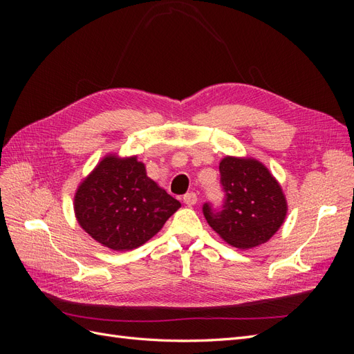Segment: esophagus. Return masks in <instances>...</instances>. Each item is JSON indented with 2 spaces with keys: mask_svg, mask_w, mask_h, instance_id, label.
<instances>
[{
  "mask_svg": "<svg viewBox=\"0 0 354 354\" xmlns=\"http://www.w3.org/2000/svg\"><path fill=\"white\" fill-rule=\"evenodd\" d=\"M196 201H198V196H196V194H194V192H190V194H186L185 196H183V202L186 203V205H195L196 203Z\"/></svg>",
  "mask_w": 354,
  "mask_h": 354,
  "instance_id": "esophagus-1",
  "label": "esophagus"
}]
</instances>
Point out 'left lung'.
Listing matches in <instances>:
<instances>
[{
  "instance_id": "1",
  "label": "left lung",
  "mask_w": 354,
  "mask_h": 354,
  "mask_svg": "<svg viewBox=\"0 0 354 354\" xmlns=\"http://www.w3.org/2000/svg\"><path fill=\"white\" fill-rule=\"evenodd\" d=\"M221 205H202L203 217L220 236L241 250L269 241L286 216V201L279 183L255 159L226 156L220 162Z\"/></svg>"
}]
</instances>
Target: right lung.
I'll list each match as a JSON object with an SVG mask.
<instances>
[{"instance_id": "1", "label": "right lung", "mask_w": 354, "mask_h": 354, "mask_svg": "<svg viewBox=\"0 0 354 354\" xmlns=\"http://www.w3.org/2000/svg\"><path fill=\"white\" fill-rule=\"evenodd\" d=\"M178 208L180 202L146 176L136 156H106L75 195L81 227L113 251L143 245Z\"/></svg>"}]
</instances>
